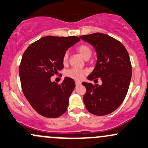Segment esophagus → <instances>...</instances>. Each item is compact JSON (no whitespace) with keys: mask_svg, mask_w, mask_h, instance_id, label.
Masks as SVG:
<instances>
[{"mask_svg":"<svg viewBox=\"0 0 148 148\" xmlns=\"http://www.w3.org/2000/svg\"><path fill=\"white\" fill-rule=\"evenodd\" d=\"M75 85H76V86L80 85H81V82H80V81H75Z\"/></svg>","mask_w":148,"mask_h":148,"instance_id":"obj_1","label":"esophagus"}]
</instances>
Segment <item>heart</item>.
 <instances>
[{"label":"heart","instance_id":"obj_1","mask_svg":"<svg viewBox=\"0 0 148 148\" xmlns=\"http://www.w3.org/2000/svg\"><path fill=\"white\" fill-rule=\"evenodd\" d=\"M77 51L80 53V55L83 57L85 59L89 58L92 55V50L88 46L85 45V44H82L80 45L79 47H77ZM68 53H65L64 55L63 56V63L64 64H66L68 62ZM85 73V71H82L81 69H78V68H73L71 69L68 70L66 71V75L68 77H71V78L75 79V80H80L82 79V77H83V75Z\"/></svg>","mask_w":148,"mask_h":148}]
</instances>
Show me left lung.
I'll list each match as a JSON object with an SVG mask.
<instances>
[{"mask_svg":"<svg viewBox=\"0 0 148 148\" xmlns=\"http://www.w3.org/2000/svg\"><path fill=\"white\" fill-rule=\"evenodd\" d=\"M80 37L92 46L97 57L87 79L101 78L102 81L101 85L82 82L87 90L83 95L84 104L91 114L107 115L119 107L128 92L132 75L129 55L121 43L107 34L94 33Z\"/></svg>","mask_w":148,"mask_h":148,"instance_id":"8db88e82","label":"left lung"}]
</instances>
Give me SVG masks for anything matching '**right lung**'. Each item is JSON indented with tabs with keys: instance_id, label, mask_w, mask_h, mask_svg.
I'll list each match as a JSON object with an SVG mask.
<instances>
[{
	"instance_id": "add662e5",
	"label": "right lung",
	"mask_w": 148,
	"mask_h": 148,
	"mask_svg": "<svg viewBox=\"0 0 148 148\" xmlns=\"http://www.w3.org/2000/svg\"><path fill=\"white\" fill-rule=\"evenodd\" d=\"M78 36H47L30 44L23 53L19 68L24 95L38 114L56 118L64 114L75 83L66 77L61 85L51 77L63 68L66 51L80 42Z\"/></svg>"
}]
</instances>
